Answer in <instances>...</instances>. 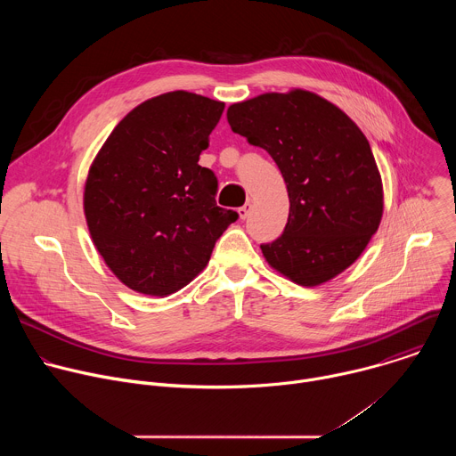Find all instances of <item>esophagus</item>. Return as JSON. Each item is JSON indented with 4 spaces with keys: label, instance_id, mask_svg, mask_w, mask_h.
I'll return each mask as SVG.
<instances>
[{
    "label": "esophagus",
    "instance_id": "esophagus-1",
    "mask_svg": "<svg viewBox=\"0 0 456 456\" xmlns=\"http://www.w3.org/2000/svg\"><path fill=\"white\" fill-rule=\"evenodd\" d=\"M250 211H252V204H250V202H247L245 206H241V208L238 209V215H240V218H241V220H245V218L250 215Z\"/></svg>",
    "mask_w": 456,
    "mask_h": 456
}]
</instances>
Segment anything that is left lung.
Here are the masks:
<instances>
[{"label": "left lung", "mask_w": 456, "mask_h": 456, "mask_svg": "<svg viewBox=\"0 0 456 456\" xmlns=\"http://www.w3.org/2000/svg\"><path fill=\"white\" fill-rule=\"evenodd\" d=\"M227 120L234 134L269 151L287 183L289 220L276 241L262 245L267 264L301 287L346 271L384 211L382 178L359 126L303 88L234 102Z\"/></svg>", "instance_id": "left-lung-1"}]
</instances>
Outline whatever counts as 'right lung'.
Listing matches in <instances>:
<instances>
[{"instance_id": "1", "label": "right lung", "mask_w": 456, "mask_h": 456, "mask_svg": "<svg viewBox=\"0 0 456 456\" xmlns=\"http://www.w3.org/2000/svg\"><path fill=\"white\" fill-rule=\"evenodd\" d=\"M225 104L185 90L129 111L95 155L83 209L92 241L120 283L166 297L197 278L238 220L216 206L218 180L199 164Z\"/></svg>"}]
</instances>
